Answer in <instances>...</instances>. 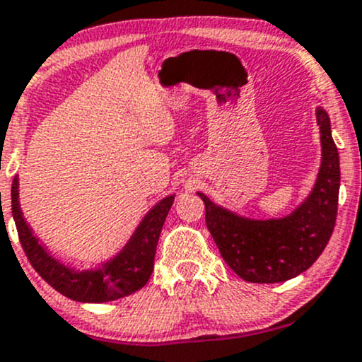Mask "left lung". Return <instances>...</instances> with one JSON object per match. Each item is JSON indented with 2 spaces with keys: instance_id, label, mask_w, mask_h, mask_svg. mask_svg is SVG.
Wrapping results in <instances>:
<instances>
[{
  "instance_id": "left-lung-1",
  "label": "left lung",
  "mask_w": 362,
  "mask_h": 362,
  "mask_svg": "<svg viewBox=\"0 0 362 362\" xmlns=\"http://www.w3.org/2000/svg\"><path fill=\"white\" fill-rule=\"evenodd\" d=\"M322 165L310 197L282 218L255 221L215 205L203 193L205 222L222 258L246 282L275 284L298 277L323 253L334 233L339 205V150L330 117L316 107Z\"/></svg>"
}]
</instances>
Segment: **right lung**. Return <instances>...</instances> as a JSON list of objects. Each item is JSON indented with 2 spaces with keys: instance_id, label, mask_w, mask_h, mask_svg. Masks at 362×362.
Listing matches in <instances>:
<instances>
[{
  "instance_id": "add662e5",
  "label": "right lung",
  "mask_w": 362,
  "mask_h": 362,
  "mask_svg": "<svg viewBox=\"0 0 362 362\" xmlns=\"http://www.w3.org/2000/svg\"><path fill=\"white\" fill-rule=\"evenodd\" d=\"M174 194L162 198L136 227L115 258L95 270L76 272L52 258L27 226L18 203V177L11 185V214L28 262L47 284L78 303H107L133 294L148 282L153 270L157 241L173 206Z\"/></svg>"
}]
</instances>
